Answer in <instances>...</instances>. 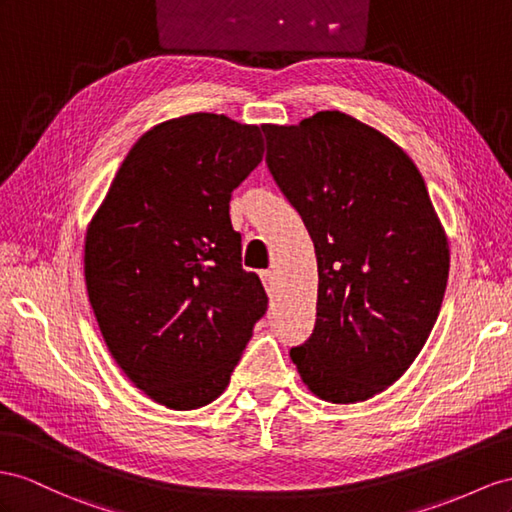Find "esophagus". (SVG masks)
<instances>
[{"mask_svg": "<svg viewBox=\"0 0 512 512\" xmlns=\"http://www.w3.org/2000/svg\"><path fill=\"white\" fill-rule=\"evenodd\" d=\"M261 281H264L268 296H274V292H277V272L264 270V272H261Z\"/></svg>", "mask_w": 512, "mask_h": 512, "instance_id": "1", "label": "esophagus"}]
</instances>
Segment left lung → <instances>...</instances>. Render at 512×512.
I'll return each mask as SVG.
<instances>
[{
	"instance_id": "obj_1",
	"label": "left lung",
	"mask_w": 512,
	"mask_h": 512,
	"mask_svg": "<svg viewBox=\"0 0 512 512\" xmlns=\"http://www.w3.org/2000/svg\"><path fill=\"white\" fill-rule=\"evenodd\" d=\"M261 129L270 175L318 257L316 326L290 357L318 398L363 402L424 348L448 283V238L424 177L381 131L337 110Z\"/></svg>"
}]
</instances>
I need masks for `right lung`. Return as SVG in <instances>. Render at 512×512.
<instances>
[{"mask_svg":"<svg viewBox=\"0 0 512 512\" xmlns=\"http://www.w3.org/2000/svg\"><path fill=\"white\" fill-rule=\"evenodd\" d=\"M261 155V129L225 114L155 125L88 225L84 274L101 335L129 381L168 409L216 400L268 309L229 218L231 192Z\"/></svg>","mask_w":512,"mask_h":512,"instance_id":"right-lung-1","label":"right lung"}]
</instances>
